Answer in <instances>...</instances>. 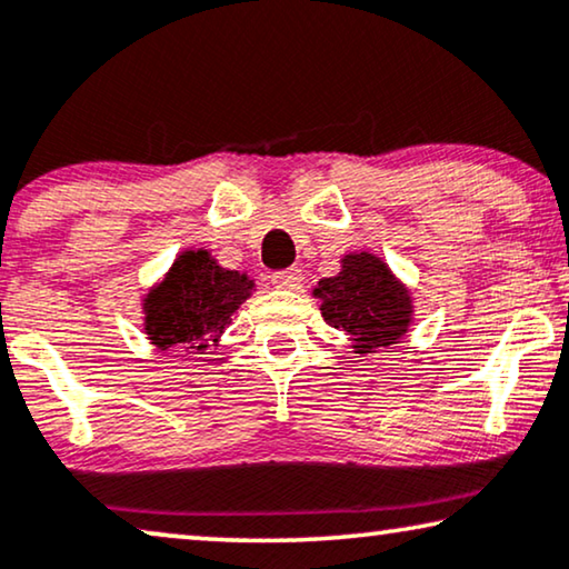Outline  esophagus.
<instances>
[{
  "mask_svg": "<svg viewBox=\"0 0 569 569\" xmlns=\"http://www.w3.org/2000/svg\"><path fill=\"white\" fill-rule=\"evenodd\" d=\"M302 271L298 267L292 269H284V271H277V274H271V284L277 287V290H300L302 287Z\"/></svg>",
  "mask_w": 569,
  "mask_h": 569,
  "instance_id": "34e87169",
  "label": "esophagus"
}]
</instances>
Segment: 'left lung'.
<instances>
[{
	"mask_svg": "<svg viewBox=\"0 0 569 569\" xmlns=\"http://www.w3.org/2000/svg\"><path fill=\"white\" fill-rule=\"evenodd\" d=\"M312 295L326 323L346 331L359 357L398 343L413 323L410 290L377 253H346L339 274L320 279Z\"/></svg>",
	"mask_w": 569,
	"mask_h": 569,
	"instance_id": "left-lung-1",
	"label": "left lung"
}]
</instances>
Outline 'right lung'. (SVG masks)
Masks as SVG:
<instances>
[{
    "mask_svg": "<svg viewBox=\"0 0 569 569\" xmlns=\"http://www.w3.org/2000/svg\"><path fill=\"white\" fill-rule=\"evenodd\" d=\"M253 279L223 269L208 249H187L143 298V331L156 349L218 346L236 310L251 298Z\"/></svg>",
    "mask_w": 569,
    "mask_h": 569,
    "instance_id": "add662e5",
    "label": "right lung"
}]
</instances>
